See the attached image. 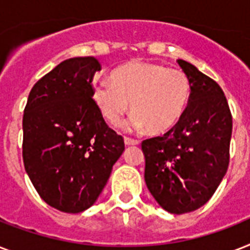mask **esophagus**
<instances>
[{"label":"esophagus","mask_w":250,"mask_h":250,"mask_svg":"<svg viewBox=\"0 0 250 250\" xmlns=\"http://www.w3.org/2000/svg\"><path fill=\"white\" fill-rule=\"evenodd\" d=\"M125 144L127 145V146H129V145H137L139 144V141L133 140V139H129V137H125Z\"/></svg>","instance_id":"34e87169"}]
</instances>
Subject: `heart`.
I'll return each instance as SVG.
<instances>
[{"instance_id":"heart-1","label":"heart","mask_w":250,"mask_h":250,"mask_svg":"<svg viewBox=\"0 0 250 250\" xmlns=\"http://www.w3.org/2000/svg\"><path fill=\"white\" fill-rule=\"evenodd\" d=\"M189 78L178 68L145 61H129L115 68L111 82L94 84L92 98L105 121L119 125L129 110L132 129L161 135L178 125L190 101Z\"/></svg>"}]
</instances>
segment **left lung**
I'll return each instance as SVG.
<instances>
[{"mask_svg": "<svg viewBox=\"0 0 250 250\" xmlns=\"http://www.w3.org/2000/svg\"><path fill=\"white\" fill-rule=\"evenodd\" d=\"M190 101L184 117L164 136L143 141L145 183L158 205L171 214L205 205L225 178L229 161L232 117L223 90L187 61Z\"/></svg>", "mask_w": 250, "mask_h": 250, "instance_id": "1", "label": "left lung"}]
</instances>
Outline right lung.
<instances>
[{"label":"right lung","instance_id":"add662e5","mask_svg":"<svg viewBox=\"0 0 250 250\" xmlns=\"http://www.w3.org/2000/svg\"><path fill=\"white\" fill-rule=\"evenodd\" d=\"M101 70L93 57L61 62L29 92L23 115V162L37 193L63 213L93 205L125 150L92 98Z\"/></svg>","mask_w":250,"mask_h":250}]
</instances>
